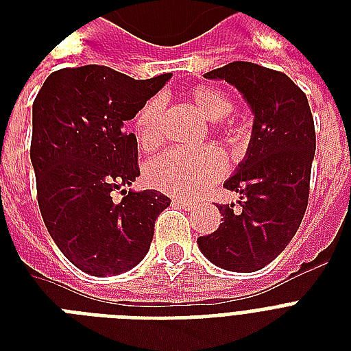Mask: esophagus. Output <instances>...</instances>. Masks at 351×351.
<instances>
[{
  "label": "esophagus",
  "instance_id": "1",
  "mask_svg": "<svg viewBox=\"0 0 351 351\" xmlns=\"http://www.w3.org/2000/svg\"><path fill=\"white\" fill-rule=\"evenodd\" d=\"M175 204H178V206H180L182 209H186V211L193 209V206H195L191 200H186V198H175Z\"/></svg>",
  "mask_w": 351,
  "mask_h": 351
}]
</instances>
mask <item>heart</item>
Instances as JSON below:
<instances>
[{
	"label": "heart",
	"instance_id": "obj_1",
	"mask_svg": "<svg viewBox=\"0 0 351 351\" xmlns=\"http://www.w3.org/2000/svg\"><path fill=\"white\" fill-rule=\"evenodd\" d=\"M187 98L197 107L204 118L211 121L224 120L233 104L224 93L209 85H197L187 93ZM162 111L164 100L160 96L149 98L134 117V132L138 143L145 151L158 147L162 142ZM228 171V162L215 149H173L160 154L147 165L145 178L160 191L178 195V197H195L211 184L220 180Z\"/></svg>",
	"mask_w": 351,
	"mask_h": 351
}]
</instances>
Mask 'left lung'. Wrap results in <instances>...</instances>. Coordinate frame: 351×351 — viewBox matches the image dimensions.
Returning a JSON list of instances; mask_svg holds the SVG:
<instances>
[{"instance_id":"left-lung-1","label":"left lung","mask_w":351,"mask_h":351,"mask_svg":"<svg viewBox=\"0 0 351 351\" xmlns=\"http://www.w3.org/2000/svg\"><path fill=\"white\" fill-rule=\"evenodd\" d=\"M239 90L253 112L244 160L224 182L239 193L234 204L217 206L219 230L198 237L202 255L237 273L262 269L293 239L308 208L315 125L308 98L284 73L250 62H233L204 74Z\"/></svg>"}]
</instances>
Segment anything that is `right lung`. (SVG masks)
I'll return each instance as SVG.
<instances>
[{
  "label": "right lung",
  "mask_w": 351,
  "mask_h": 351,
  "mask_svg": "<svg viewBox=\"0 0 351 351\" xmlns=\"http://www.w3.org/2000/svg\"><path fill=\"white\" fill-rule=\"evenodd\" d=\"M173 74L134 80L101 65L52 73L32 106L30 162L49 234L82 271H129L147 255L154 222L171 200L127 191L140 176L125 123ZM121 191L120 203L112 193Z\"/></svg>",
  "instance_id": "obj_1"
}]
</instances>
